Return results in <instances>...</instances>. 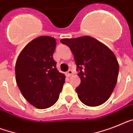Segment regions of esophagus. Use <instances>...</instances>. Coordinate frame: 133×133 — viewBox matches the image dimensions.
Wrapping results in <instances>:
<instances>
[{"instance_id": "obj_1", "label": "esophagus", "mask_w": 133, "mask_h": 133, "mask_svg": "<svg viewBox=\"0 0 133 133\" xmlns=\"http://www.w3.org/2000/svg\"><path fill=\"white\" fill-rule=\"evenodd\" d=\"M72 74H73V72H72V70H68V71L66 72V76H72Z\"/></svg>"}]
</instances>
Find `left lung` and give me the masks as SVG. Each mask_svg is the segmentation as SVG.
<instances>
[{
	"mask_svg": "<svg viewBox=\"0 0 133 133\" xmlns=\"http://www.w3.org/2000/svg\"><path fill=\"white\" fill-rule=\"evenodd\" d=\"M74 56L81 82L76 89L79 99L87 106L104 103L111 96L118 80L119 64L114 53L91 36L61 39ZM83 69V70H82Z\"/></svg>",
	"mask_w": 133,
	"mask_h": 133,
	"instance_id": "left-lung-1",
	"label": "left lung"
}]
</instances>
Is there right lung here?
<instances>
[{"label":"right lung","instance_id":"1","mask_svg":"<svg viewBox=\"0 0 133 133\" xmlns=\"http://www.w3.org/2000/svg\"><path fill=\"white\" fill-rule=\"evenodd\" d=\"M56 43L48 36L36 38L20 52L15 63V80L22 95L38 109L57 102L65 82L53 57Z\"/></svg>","mask_w":133,"mask_h":133}]
</instances>
